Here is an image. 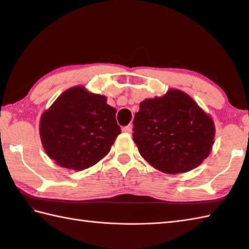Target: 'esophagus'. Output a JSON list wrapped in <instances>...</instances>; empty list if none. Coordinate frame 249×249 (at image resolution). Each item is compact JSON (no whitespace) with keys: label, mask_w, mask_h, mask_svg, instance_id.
I'll return each instance as SVG.
<instances>
[{"label":"esophagus","mask_w":249,"mask_h":249,"mask_svg":"<svg viewBox=\"0 0 249 249\" xmlns=\"http://www.w3.org/2000/svg\"><path fill=\"white\" fill-rule=\"evenodd\" d=\"M131 129H133V127H131V125H127V126H125V127L122 128V130H123L124 133H127V134L131 133Z\"/></svg>","instance_id":"1"}]
</instances>
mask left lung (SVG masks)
Returning <instances> with one entry per match:
<instances>
[{
    "label": "left lung",
    "mask_w": 249,
    "mask_h": 249,
    "mask_svg": "<svg viewBox=\"0 0 249 249\" xmlns=\"http://www.w3.org/2000/svg\"><path fill=\"white\" fill-rule=\"evenodd\" d=\"M133 139L140 155L157 170L188 172L210 155L215 137L212 118L177 89L146 98L134 118Z\"/></svg>",
    "instance_id": "1"
}]
</instances>
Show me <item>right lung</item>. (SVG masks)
Masks as SVG:
<instances>
[{
    "label": "right lung",
    "mask_w": 249,
    "mask_h": 249,
    "mask_svg": "<svg viewBox=\"0 0 249 249\" xmlns=\"http://www.w3.org/2000/svg\"><path fill=\"white\" fill-rule=\"evenodd\" d=\"M115 113L104 95L82 86L66 89L41 114L39 136L46 154L71 170L94 166L121 134Z\"/></svg>",
    "instance_id": "right-lung-1"
}]
</instances>
